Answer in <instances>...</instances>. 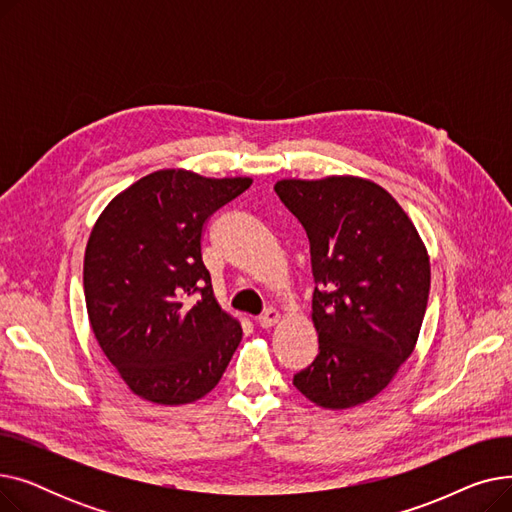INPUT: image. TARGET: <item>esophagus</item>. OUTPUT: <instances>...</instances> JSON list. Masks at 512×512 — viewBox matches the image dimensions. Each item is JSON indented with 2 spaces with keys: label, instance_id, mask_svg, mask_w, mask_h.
Wrapping results in <instances>:
<instances>
[{
  "label": "esophagus",
  "instance_id": "1",
  "mask_svg": "<svg viewBox=\"0 0 512 512\" xmlns=\"http://www.w3.org/2000/svg\"><path fill=\"white\" fill-rule=\"evenodd\" d=\"M278 321H280V313H278L276 309H267L265 313H261V315L257 317V326L263 328V330H267V328L276 326Z\"/></svg>",
  "mask_w": 512,
  "mask_h": 512
}]
</instances>
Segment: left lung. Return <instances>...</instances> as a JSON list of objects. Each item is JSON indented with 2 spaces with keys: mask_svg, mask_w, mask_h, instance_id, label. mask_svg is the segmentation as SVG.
Returning <instances> with one entry per match:
<instances>
[{
  "mask_svg": "<svg viewBox=\"0 0 512 512\" xmlns=\"http://www.w3.org/2000/svg\"><path fill=\"white\" fill-rule=\"evenodd\" d=\"M280 201L309 238L315 361L292 384L317 407L351 409L380 394L417 342L429 257L394 197L357 176L280 180Z\"/></svg>",
  "mask_w": 512,
  "mask_h": 512,
  "instance_id": "1",
  "label": "left lung"
}]
</instances>
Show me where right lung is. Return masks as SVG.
Listing matches in <instances>:
<instances>
[{"mask_svg":"<svg viewBox=\"0 0 512 512\" xmlns=\"http://www.w3.org/2000/svg\"><path fill=\"white\" fill-rule=\"evenodd\" d=\"M251 184L159 170L99 215L85 251L87 313L103 355L137 396L186 405L222 380L242 330L213 297L201 236Z\"/></svg>","mask_w":512,"mask_h":512,"instance_id":"obj_1","label":"right lung"}]
</instances>
